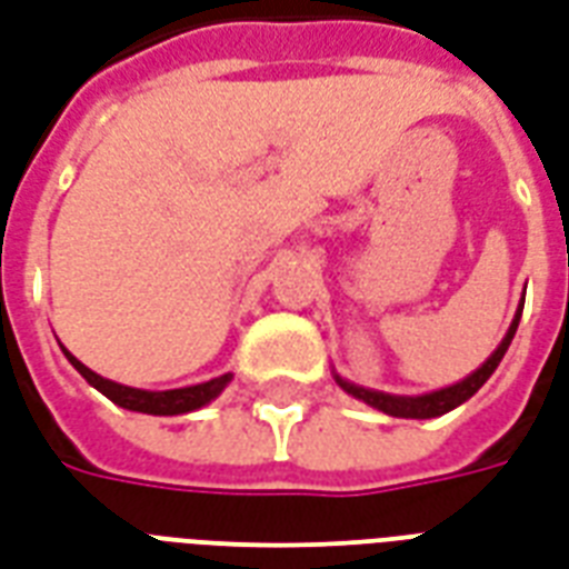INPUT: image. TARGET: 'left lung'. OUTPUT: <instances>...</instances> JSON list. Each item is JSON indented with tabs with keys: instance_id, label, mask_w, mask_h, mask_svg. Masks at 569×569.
Masks as SVG:
<instances>
[{
	"instance_id": "left-lung-1",
	"label": "left lung",
	"mask_w": 569,
	"mask_h": 569,
	"mask_svg": "<svg viewBox=\"0 0 569 569\" xmlns=\"http://www.w3.org/2000/svg\"><path fill=\"white\" fill-rule=\"evenodd\" d=\"M521 307H525V301H521L519 310H516V317H512V322H509L507 338L500 340V347L488 356L486 365L473 370V373L465 377L461 382H456V386H446V389L440 391H428V395H416V398H410V395H386V391L365 389V386L347 382L343 377H338V373H335V380H338V386L347 391V395L370 403V407H377V410H382V413L395 416V419H435V416H443L449 413V410H456L458 403H465L467 398H473V395L482 389V382L495 373V368H498L500 359H503V352H507L512 338H516V328H519V319H521Z\"/></svg>"
}]
</instances>
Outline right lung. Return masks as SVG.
Wrapping results in <instances>:
<instances>
[{
  "mask_svg": "<svg viewBox=\"0 0 569 569\" xmlns=\"http://www.w3.org/2000/svg\"><path fill=\"white\" fill-rule=\"evenodd\" d=\"M66 359L74 365V370L81 373L83 380L90 382L92 389H99L104 398H111L117 407H126V410H134V413H150V416H180L192 413L204 403H210L217 395H220L226 386L231 382V373H222V377H213L208 382H199V386H187V389H168V391H144L132 389V386H120V382L104 380L96 370H90L83 361H78L71 356L69 349H62Z\"/></svg>",
  "mask_w": 569,
  "mask_h": 569,
  "instance_id": "add662e5",
  "label": "right lung"
}]
</instances>
